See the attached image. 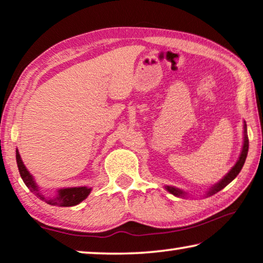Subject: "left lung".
<instances>
[{"instance_id": "1", "label": "left lung", "mask_w": 263, "mask_h": 263, "mask_svg": "<svg viewBox=\"0 0 263 263\" xmlns=\"http://www.w3.org/2000/svg\"><path fill=\"white\" fill-rule=\"evenodd\" d=\"M249 141H248V136H247V125H246V122H243V143H242V148H241V153L239 156V159L235 162V165L233 166V167L228 171V173L224 176L221 180L216 182L215 185H213L211 187L210 190L206 192L205 197H211V195H213L215 193H218L219 191H221L223 187H226L229 182H232L234 179L236 178L237 174L240 173L241 168H242V166L246 161V158H247V153H248V146H249ZM165 190L170 192L171 194L176 195V197H180V198H185L189 195V193L185 191H182L180 189H177V187L174 186H165Z\"/></svg>"}]
</instances>
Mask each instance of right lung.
<instances>
[{"label":"right lung","mask_w":263,"mask_h":263,"mask_svg":"<svg viewBox=\"0 0 263 263\" xmlns=\"http://www.w3.org/2000/svg\"><path fill=\"white\" fill-rule=\"evenodd\" d=\"M16 161H17L21 178L23 179L24 184L27 185L28 189H30L31 192H34V193L37 195V198H40L42 201H45L51 206H60V207L76 206L78 203H81L83 200H85L87 198V195L91 193V191H92L91 187H87V186L65 187V189H58L57 194L55 197L52 198L44 197V195L41 193L40 187L36 184L34 177L31 176L30 172L27 170L26 165L23 164L18 149H16Z\"/></svg>","instance_id":"1"}]
</instances>
